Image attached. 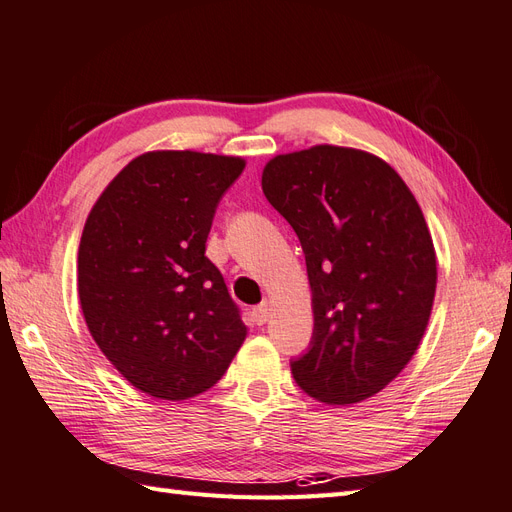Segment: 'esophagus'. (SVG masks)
Segmentation results:
<instances>
[{"instance_id": "obj_1", "label": "esophagus", "mask_w": 512, "mask_h": 512, "mask_svg": "<svg viewBox=\"0 0 512 512\" xmlns=\"http://www.w3.org/2000/svg\"><path fill=\"white\" fill-rule=\"evenodd\" d=\"M270 316H272V303H270V300H264V303L253 309V318H255V322L259 326L266 324L270 320Z\"/></svg>"}]
</instances>
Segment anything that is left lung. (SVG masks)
<instances>
[{"label":"left lung","mask_w":512,"mask_h":512,"mask_svg":"<svg viewBox=\"0 0 512 512\" xmlns=\"http://www.w3.org/2000/svg\"><path fill=\"white\" fill-rule=\"evenodd\" d=\"M261 190L307 261L313 339L294 381L333 406L376 396L413 359L435 303L422 207L381 157L335 144L274 155Z\"/></svg>","instance_id":"left-lung-1"}]
</instances>
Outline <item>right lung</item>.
Returning a JSON list of instances; mask_svg holds the SVG:
<instances>
[{
    "instance_id": "add662e5",
    "label": "right lung",
    "mask_w": 512,
    "mask_h": 512,
    "mask_svg": "<svg viewBox=\"0 0 512 512\" xmlns=\"http://www.w3.org/2000/svg\"><path fill=\"white\" fill-rule=\"evenodd\" d=\"M244 157L147 151L90 209L77 292L90 335L142 393L181 402L214 387L246 339L220 270L205 257L216 205Z\"/></svg>"
}]
</instances>
